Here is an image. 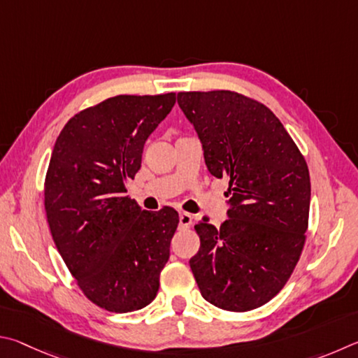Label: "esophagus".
I'll return each instance as SVG.
<instances>
[{
    "instance_id": "1",
    "label": "esophagus",
    "mask_w": 358,
    "mask_h": 358,
    "mask_svg": "<svg viewBox=\"0 0 358 358\" xmlns=\"http://www.w3.org/2000/svg\"><path fill=\"white\" fill-rule=\"evenodd\" d=\"M179 223L182 228H190L193 223V215L189 214V212H180L179 214Z\"/></svg>"
}]
</instances>
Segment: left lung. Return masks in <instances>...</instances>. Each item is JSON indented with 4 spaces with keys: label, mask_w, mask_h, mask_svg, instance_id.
<instances>
[{
    "label": "left lung",
    "mask_w": 358,
    "mask_h": 358,
    "mask_svg": "<svg viewBox=\"0 0 358 358\" xmlns=\"http://www.w3.org/2000/svg\"><path fill=\"white\" fill-rule=\"evenodd\" d=\"M212 176L228 180L229 214L220 228L199 220L190 268L218 308H259L283 289L302 255L310 215V171L273 113L234 91L179 92Z\"/></svg>",
    "instance_id": "left-lung-1"
}]
</instances>
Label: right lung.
Returning <instances> with one entry per match:
<instances>
[{
	"label": "right lung",
	"instance_id": "obj_1",
	"mask_svg": "<svg viewBox=\"0 0 358 358\" xmlns=\"http://www.w3.org/2000/svg\"><path fill=\"white\" fill-rule=\"evenodd\" d=\"M174 103V92L110 97L69 119L55 143L43 184L50 233L81 292L106 311L141 310L159 291L179 214L141 210L127 182Z\"/></svg>",
	"mask_w": 358,
	"mask_h": 358
}]
</instances>
